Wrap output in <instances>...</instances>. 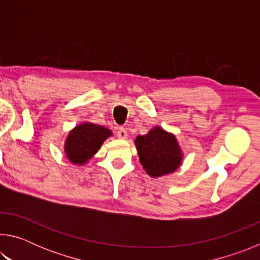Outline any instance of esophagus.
Returning <instances> with one entry per match:
<instances>
[{
	"label": "esophagus",
	"instance_id": "obj_1",
	"mask_svg": "<svg viewBox=\"0 0 260 260\" xmlns=\"http://www.w3.org/2000/svg\"><path fill=\"white\" fill-rule=\"evenodd\" d=\"M117 136L119 139H126L127 138V131H126V128H124V127H119V128H118V131H117Z\"/></svg>",
	"mask_w": 260,
	"mask_h": 260
}]
</instances>
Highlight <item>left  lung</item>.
Masks as SVG:
<instances>
[{"label": "left lung", "mask_w": 260, "mask_h": 260, "mask_svg": "<svg viewBox=\"0 0 260 260\" xmlns=\"http://www.w3.org/2000/svg\"><path fill=\"white\" fill-rule=\"evenodd\" d=\"M135 144L141 164L150 177L172 173L181 164V150L174 135L160 127H155L147 135L138 136Z\"/></svg>", "instance_id": "8db88e82"}]
</instances>
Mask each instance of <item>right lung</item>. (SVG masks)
Wrapping results in <instances>:
<instances>
[{
    "label": "right lung",
    "instance_id": "right-lung-1",
    "mask_svg": "<svg viewBox=\"0 0 260 260\" xmlns=\"http://www.w3.org/2000/svg\"><path fill=\"white\" fill-rule=\"evenodd\" d=\"M111 132L103 126L89 124L79 125L71 133L65 144V152L74 164H83L93 157Z\"/></svg>",
    "mask_w": 260,
    "mask_h": 260
}]
</instances>
